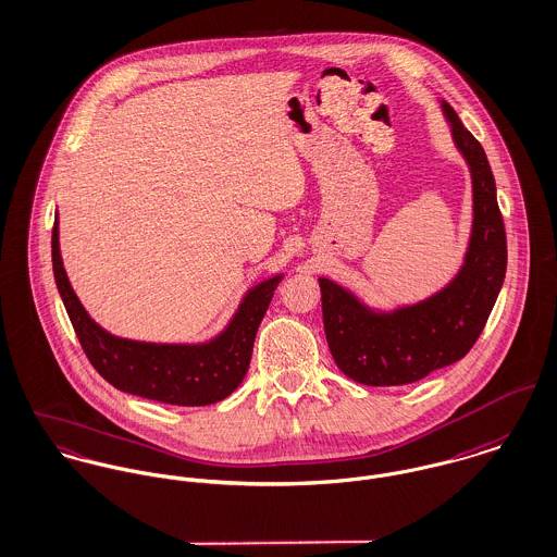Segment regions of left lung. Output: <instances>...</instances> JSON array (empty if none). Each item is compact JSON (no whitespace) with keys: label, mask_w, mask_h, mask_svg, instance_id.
Returning a JSON list of instances; mask_svg holds the SVG:
<instances>
[{"label":"left lung","mask_w":557,"mask_h":557,"mask_svg":"<svg viewBox=\"0 0 557 557\" xmlns=\"http://www.w3.org/2000/svg\"><path fill=\"white\" fill-rule=\"evenodd\" d=\"M472 178V232L454 281L421 302L376 310L330 278H319L323 327L338 368L355 383L406 385L456 363L472 349L503 289L505 221L496 181L479 140L441 101Z\"/></svg>","instance_id":"obj_1"}]
</instances>
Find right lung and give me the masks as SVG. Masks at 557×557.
Listing matches in <instances>:
<instances>
[{"label": "right lung", "mask_w": 557, "mask_h": 557, "mask_svg": "<svg viewBox=\"0 0 557 557\" xmlns=\"http://www.w3.org/2000/svg\"><path fill=\"white\" fill-rule=\"evenodd\" d=\"M52 272L59 296L91 366L116 389L154 403L176 406L214 405L245 379L255 334L283 281L265 278L247 292L227 327L200 345H161L112 336L100 327L74 294L61 253L59 227H52Z\"/></svg>", "instance_id": "1"}]
</instances>
